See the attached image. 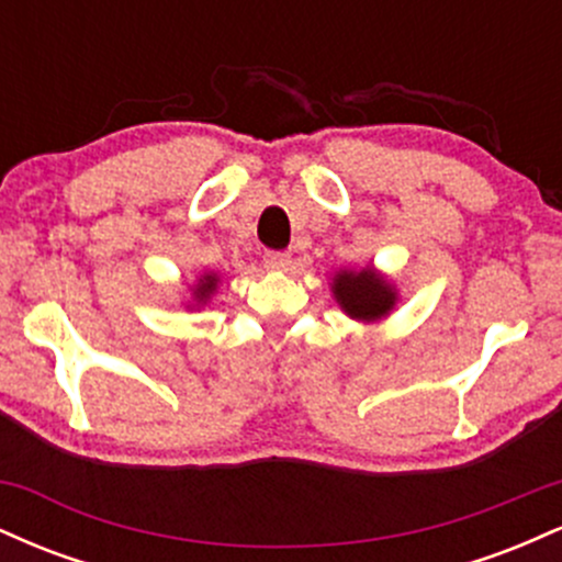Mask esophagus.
Masks as SVG:
<instances>
[{
  "instance_id": "1",
  "label": "esophagus",
  "mask_w": 562,
  "mask_h": 562,
  "mask_svg": "<svg viewBox=\"0 0 562 562\" xmlns=\"http://www.w3.org/2000/svg\"><path fill=\"white\" fill-rule=\"evenodd\" d=\"M263 263H267V269H272V272H285L290 267V254H285V250H267V254H263Z\"/></svg>"
}]
</instances>
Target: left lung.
<instances>
[{"label":"left lung","mask_w":562,"mask_h":562,"mask_svg":"<svg viewBox=\"0 0 562 562\" xmlns=\"http://www.w3.org/2000/svg\"><path fill=\"white\" fill-rule=\"evenodd\" d=\"M335 299L348 317L353 319H378L391 312L396 293H393L389 282L378 277L372 269L362 272H338L333 285Z\"/></svg>","instance_id":"obj_1"}]
</instances>
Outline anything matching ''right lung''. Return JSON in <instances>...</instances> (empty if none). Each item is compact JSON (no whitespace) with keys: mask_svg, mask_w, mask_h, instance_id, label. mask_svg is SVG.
I'll use <instances>...</instances> for the list:
<instances>
[{"mask_svg":"<svg viewBox=\"0 0 562 562\" xmlns=\"http://www.w3.org/2000/svg\"><path fill=\"white\" fill-rule=\"evenodd\" d=\"M214 288H216V277H214V274L203 277V280H200V285H198V290H195L198 301H205V299H209V295H211V293H214Z\"/></svg>","mask_w":562,"mask_h":562,"instance_id":"obj_1","label":"right lung"}]
</instances>
